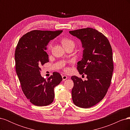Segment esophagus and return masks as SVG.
I'll return each mask as SVG.
<instances>
[{
    "label": "esophagus",
    "mask_w": 130,
    "mask_h": 130,
    "mask_svg": "<svg viewBox=\"0 0 130 130\" xmlns=\"http://www.w3.org/2000/svg\"><path fill=\"white\" fill-rule=\"evenodd\" d=\"M67 76L66 75H62V79H63V81H64L66 80L67 78Z\"/></svg>",
    "instance_id": "34e87169"
}]
</instances>
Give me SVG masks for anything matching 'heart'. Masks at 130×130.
I'll list each match as a JSON object with an SVG mask.
<instances>
[{"label":"heart","mask_w":130,"mask_h":130,"mask_svg":"<svg viewBox=\"0 0 130 130\" xmlns=\"http://www.w3.org/2000/svg\"><path fill=\"white\" fill-rule=\"evenodd\" d=\"M60 42L61 43V44H62L63 46L64 47V49L66 48H68L69 46H75V43L74 42L71 40L70 38H69L68 37H64L61 38ZM52 48V43H49L48 44V46H47V49H48V50H50ZM64 70L66 71H68V68H65Z\"/></svg>","instance_id":"1"}]
</instances>
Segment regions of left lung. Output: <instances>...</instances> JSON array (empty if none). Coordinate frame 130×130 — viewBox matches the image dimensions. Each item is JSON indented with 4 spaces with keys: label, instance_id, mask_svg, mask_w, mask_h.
<instances>
[{
    "label": "left lung",
    "instance_id": "obj_1",
    "mask_svg": "<svg viewBox=\"0 0 130 130\" xmlns=\"http://www.w3.org/2000/svg\"><path fill=\"white\" fill-rule=\"evenodd\" d=\"M80 39L84 48L82 60L77 62L80 74L87 75V80L72 76L74 104L84 108L91 107L103 100L111 85L113 72L112 49L105 36L95 29L70 31Z\"/></svg>",
    "mask_w": 130,
    "mask_h": 130
}]
</instances>
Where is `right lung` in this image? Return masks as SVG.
Segmentation results:
<instances>
[{"label":"right lung","mask_w":130,"mask_h":130,"mask_svg":"<svg viewBox=\"0 0 130 130\" xmlns=\"http://www.w3.org/2000/svg\"><path fill=\"white\" fill-rule=\"evenodd\" d=\"M62 30H32L20 38L15 50V70L22 89L30 103L37 106L52 104L54 88L62 80L61 75L53 73L48 79L42 77L41 67L49 62L46 46Z\"/></svg>","instance_id":"add662e5"}]
</instances>
